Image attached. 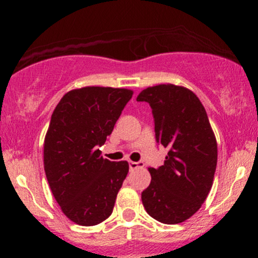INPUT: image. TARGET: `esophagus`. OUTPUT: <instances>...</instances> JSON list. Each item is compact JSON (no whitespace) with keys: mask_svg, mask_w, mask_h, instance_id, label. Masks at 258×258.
<instances>
[{"mask_svg":"<svg viewBox=\"0 0 258 258\" xmlns=\"http://www.w3.org/2000/svg\"><path fill=\"white\" fill-rule=\"evenodd\" d=\"M128 165H130V170H136V168L143 167V166H144L143 161H138V162H136V161H130Z\"/></svg>","mask_w":258,"mask_h":258,"instance_id":"obj_1","label":"esophagus"}]
</instances>
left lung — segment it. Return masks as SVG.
Here are the masks:
<instances>
[{
	"mask_svg": "<svg viewBox=\"0 0 258 258\" xmlns=\"http://www.w3.org/2000/svg\"><path fill=\"white\" fill-rule=\"evenodd\" d=\"M149 103L156 142L168 148L164 165L149 167L152 182L142 193L146 211L156 221L177 224L200 209L211 190L217 142L204 105L188 88L172 84L143 90Z\"/></svg>",
	"mask_w": 258,
	"mask_h": 258,
	"instance_id": "left-lung-1",
	"label": "left lung"
}]
</instances>
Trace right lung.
I'll return each instance as SVG.
<instances>
[{
    "label": "right lung",
    "instance_id": "right-lung-1",
    "mask_svg": "<svg viewBox=\"0 0 258 258\" xmlns=\"http://www.w3.org/2000/svg\"><path fill=\"white\" fill-rule=\"evenodd\" d=\"M133 91L82 87L65 93L53 111L43 143V165L63 214L80 226L111 215L128 173L127 161H109L98 147L111 135Z\"/></svg>",
    "mask_w": 258,
    "mask_h": 258
}]
</instances>
